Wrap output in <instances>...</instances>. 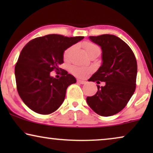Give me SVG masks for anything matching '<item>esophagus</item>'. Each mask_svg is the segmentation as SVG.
I'll return each mask as SVG.
<instances>
[{"label":"esophagus","instance_id":"34e87169","mask_svg":"<svg viewBox=\"0 0 153 153\" xmlns=\"http://www.w3.org/2000/svg\"><path fill=\"white\" fill-rule=\"evenodd\" d=\"M77 82L81 83V84H85V83H86V81H85L83 80H80V79H78V80H77Z\"/></svg>","mask_w":153,"mask_h":153}]
</instances>
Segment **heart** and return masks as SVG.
<instances>
[{
  "instance_id": "obj_1",
  "label": "heart",
  "mask_w": 153,
  "mask_h": 153,
  "mask_svg": "<svg viewBox=\"0 0 153 153\" xmlns=\"http://www.w3.org/2000/svg\"><path fill=\"white\" fill-rule=\"evenodd\" d=\"M84 48L85 51H90L91 50L95 49H97V47L93 44L90 43V42H87L84 45ZM71 49L72 48H68V49H66L64 52V58H67L69 56V54H70ZM90 70L87 68H80V67H77V66H73L72 68V72L73 74H74L76 76H80V77H83L86 75L89 72Z\"/></svg>"
}]
</instances>
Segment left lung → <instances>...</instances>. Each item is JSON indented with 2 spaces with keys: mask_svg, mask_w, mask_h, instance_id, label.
Returning a JSON list of instances; mask_svg holds the SVG:
<instances>
[{
  "mask_svg": "<svg viewBox=\"0 0 153 153\" xmlns=\"http://www.w3.org/2000/svg\"><path fill=\"white\" fill-rule=\"evenodd\" d=\"M102 49V63L88 81L105 83L97 85L95 95L87 97L88 106L102 116H111L123 110L134 93L137 62L130 47L116 35L90 36Z\"/></svg>",
  "mask_w": 153,
  "mask_h": 153,
  "instance_id": "left-lung-1",
  "label": "left lung"
}]
</instances>
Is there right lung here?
Segmentation results:
<instances>
[{
  "instance_id": "add662e5",
  "label": "right lung",
  "mask_w": 153,
  "mask_h": 153,
  "mask_svg": "<svg viewBox=\"0 0 153 153\" xmlns=\"http://www.w3.org/2000/svg\"><path fill=\"white\" fill-rule=\"evenodd\" d=\"M83 38L51 34L33 39L23 48L14 73L19 95L29 108L47 115L60 107L68 87L76 80L64 70L59 79L50 72L61 70L59 65L63 63L65 51Z\"/></svg>"
}]
</instances>
